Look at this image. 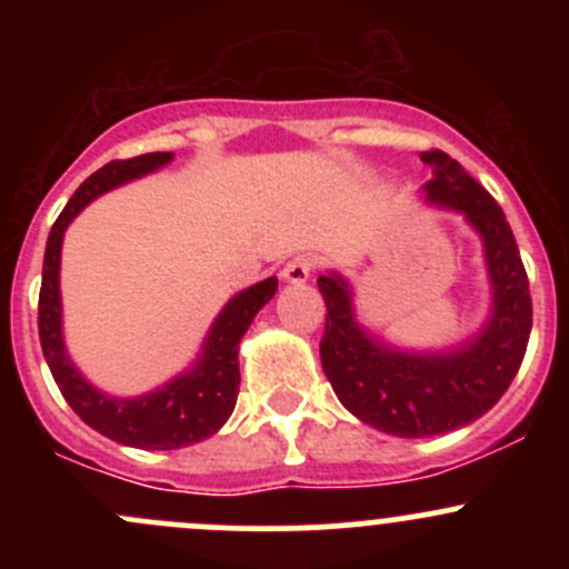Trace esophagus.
Listing matches in <instances>:
<instances>
[{
    "mask_svg": "<svg viewBox=\"0 0 569 569\" xmlns=\"http://www.w3.org/2000/svg\"><path fill=\"white\" fill-rule=\"evenodd\" d=\"M311 272H313V261L308 256H297V258H291L289 263H286L283 269H280V278L286 280V283H295V286H300V283H306L308 278H311Z\"/></svg>",
    "mask_w": 569,
    "mask_h": 569,
    "instance_id": "esophagus-1",
    "label": "esophagus"
}]
</instances>
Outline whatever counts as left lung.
Segmentation results:
<instances>
[{
	"label": "left lung",
	"instance_id": "8db88e82",
	"mask_svg": "<svg viewBox=\"0 0 569 569\" xmlns=\"http://www.w3.org/2000/svg\"><path fill=\"white\" fill-rule=\"evenodd\" d=\"M421 159L432 164L423 200L462 214L485 248L492 302L481 330L446 349L396 347L360 325L343 274L317 280L327 306L321 369L355 418L396 438H432L485 416L512 386L531 332L529 278L501 206L449 153Z\"/></svg>",
	"mask_w": 569,
	"mask_h": 569
}]
</instances>
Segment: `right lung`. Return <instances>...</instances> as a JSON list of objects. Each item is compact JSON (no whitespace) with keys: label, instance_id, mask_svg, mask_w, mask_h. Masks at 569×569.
I'll return each instance as SVG.
<instances>
[{"label":"right lung","instance_id":"right-lung-1","mask_svg":"<svg viewBox=\"0 0 569 569\" xmlns=\"http://www.w3.org/2000/svg\"><path fill=\"white\" fill-rule=\"evenodd\" d=\"M173 162V153H142V157L109 162L96 170L73 192L62 214L51 226L43 256V283L38 300V332L43 358L49 363L57 388L71 410L88 427L120 446L146 451H170L200 443L222 429L231 418L239 396V341L248 332L256 313L278 291V278H267L233 295L222 306L206 332L200 352L187 371L164 386L140 396H109L96 388L71 360L62 338V297H60V256L66 228L79 211L114 187L134 181Z\"/></svg>","mask_w":569,"mask_h":569}]
</instances>
